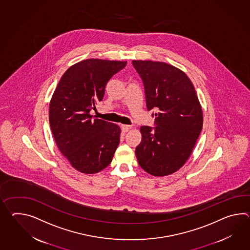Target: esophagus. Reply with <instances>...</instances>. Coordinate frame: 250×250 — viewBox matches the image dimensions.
<instances>
[{
  "label": "esophagus",
  "instance_id": "1",
  "mask_svg": "<svg viewBox=\"0 0 250 250\" xmlns=\"http://www.w3.org/2000/svg\"><path fill=\"white\" fill-rule=\"evenodd\" d=\"M131 128H132V126L131 125H121V129H122L123 132H128Z\"/></svg>",
  "mask_w": 250,
  "mask_h": 250
}]
</instances>
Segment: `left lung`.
I'll return each mask as SVG.
<instances>
[{"mask_svg": "<svg viewBox=\"0 0 250 250\" xmlns=\"http://www.w3.org/2000/svg\"><path fill=\"white\" fill-rule=\"evenodd\" d=\"M132 63L145 85L147 109L156 111L155 126L140 128L139 165L152 176L170 175L188 160L203 129L199 100L190 79L177 67L162 62Z\"/></svg>", "mask_w": 250, "mask_h": 250, "instance_id": "8db88e82", "label": "left lung"}]
</instances>
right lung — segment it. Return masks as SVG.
<instances>
[{"label":"right lung","instance_id":"1","mask_svg":"<svg viewBox=\"0 0 250 250\" xmlns=\"http://www.w3.org/2000/svg\"><path fill=\"white\" fill-rule=\"evenodd\" d=\"M126 62L87 59L70 67L51 99L49 122L56 145L75 169L100 172L110 164L120 142V127L92 117L105 85Z\"/></svg>","mask_w":250,"mask_h":250}]
</instances>
